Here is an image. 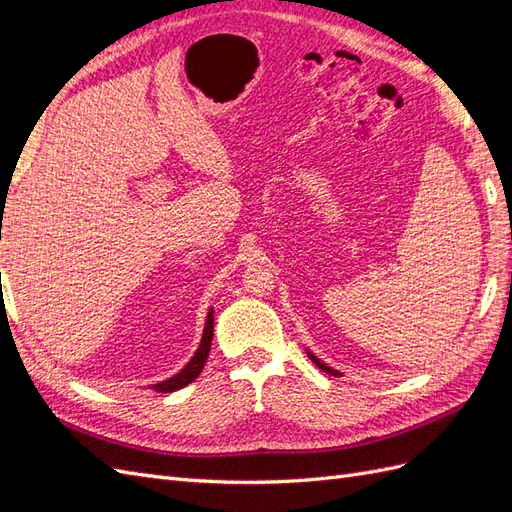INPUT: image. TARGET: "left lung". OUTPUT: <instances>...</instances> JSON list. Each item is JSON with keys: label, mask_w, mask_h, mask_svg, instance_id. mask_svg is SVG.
Segmentation results:
<instances>
[{"label": "left lung", "mask_w": 512, "mask_h": 512, "mask_svg": "<svg viewBox=\"0 0 512 512\" xmlns=\"http://www.w3.org/2000/svg\"><path fill=\"white\" fill-rule=\"evenodd\" d=\"M309 359H312L322 371H327V374H331V376H342V374H339V371H335V369H331V367H327V365H324V363H320L318 359H316V356L314 354H309Z\"/></svg>", "instance_id": "1"}]
</instances>
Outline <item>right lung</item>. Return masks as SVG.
I'll use <instances>...</instances> for the list:
<instances>
[{"instance_id": "add662e5", "label": "right lung", "mask_w": 512, "mask_h": 512, "mask_svg": "<svg viewBox=\"0 0 512 512\" xmlns=\"http://www.w3.org/2000/svg\"><path fill=\"white\" fill-rule=\"evenodd\" d=\"M211 339H213V312H209V316H207L203 342H200V348L196 350L194 359L188 365H185V369H181L177 376L156 384L153 389H156L158 393H173V391L183 389V386H188L190 382H194L200 371H203L205 363H207V356H209V350H211Z\"/></svg>"}]
</instances>
